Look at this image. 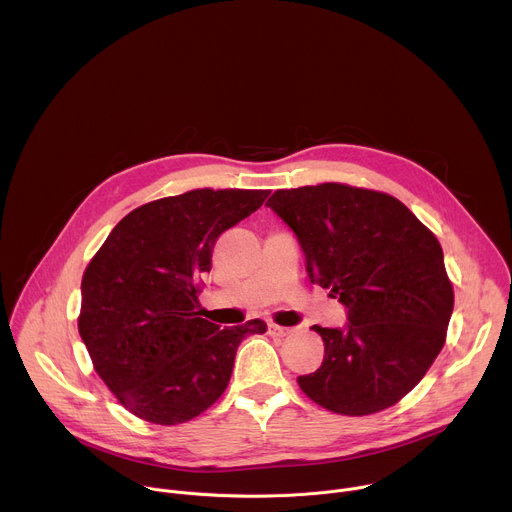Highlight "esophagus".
Wrapping results in <instances>:
<instances>
[{"label": "esophagus", "mask_w": 512, "mask_h": 512, "mask_svg": "<svg viewBox=\"0 0 512 512\" xmlns=\"http://www.w3.org/2000/svg\"><path fill=\"white\" fill-rule=\"evenodd\" d=\"M267 332H269V334H273V336H285V334H289V328H285V326H277V324L269 322V324H267Z\"/></svg>", "instance_id": "esophagus-1"}]
</instances>
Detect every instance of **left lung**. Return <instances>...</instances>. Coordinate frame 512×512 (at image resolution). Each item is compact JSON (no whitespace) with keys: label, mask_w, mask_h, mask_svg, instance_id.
I'll use <instances>...</instances> for the list:
<instances>
[{"label":"left lung","mask_w":512,"mask_h":512,"mask_svg":"<svg viewBox=\"0 0 512 512\" xmlns=\"http://www.w3.org/2000/svg\"><path fill=\"white\" fill-rule=\"evenodd\" d=\"M267 206L296 235L312 283L346 308L342 328L312 326L322 367L298 377L318 405L369 415L395 405L446 342L454 289L444 251L397 198L344 184L277 190Z\"/></svg>","instance_id":"8db88e82"}]
</instances>
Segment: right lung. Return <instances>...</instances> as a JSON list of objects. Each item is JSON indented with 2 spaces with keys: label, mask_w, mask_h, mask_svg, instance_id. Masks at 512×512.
I'll list each match as a JSON object with an SVG mask.
<instances>
[{
  "label": "right lung",
  "mask_w": 512,
  "mask_h": 512,
  "mask_svg": "<svg viewBox=\"0 0 512 512\" xmlns=\"http://www.w3.org/2000/svg\"><path fill=\"white\" fill-rule=\"evenodd\" d=\"M267 190H192L131 210L89 263L79 334L119 403L158 425L206 411L231 381L239 344L267 324L216 326L198 312V279L218 235Z\"/></svg>",
  "instance_id": "add662e5"
}]
</instances>
